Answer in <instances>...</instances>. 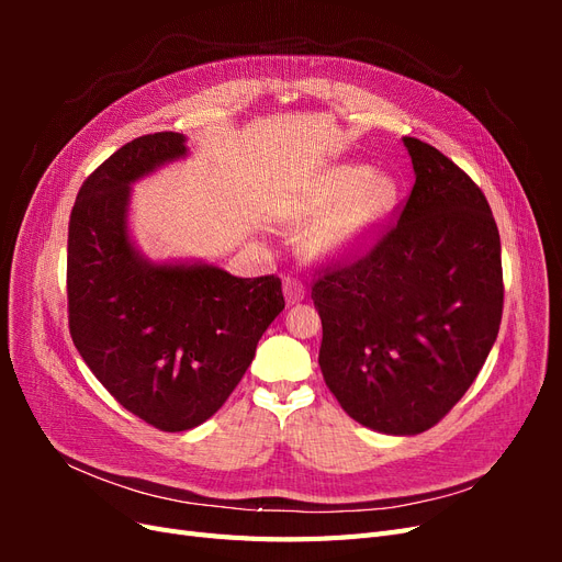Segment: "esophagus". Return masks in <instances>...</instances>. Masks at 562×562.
Returning a JSON list of instances; mask_svg holds the SVG:
<instances>
[{"label": "esophagus", "instance_id": "1", "mask_svg": "<svg viewBox=\"0 0 562 562\" xmlns=\"http://www.w3.org/2000/svg\"><path fill=\"white\" fill-rule=\"evenodd\" d=\"M283 295H285V302L288 304H295V302H302L304 295H307V291H304L302 281L297 279H285L283 281Z\"/></svg>", "mask_w": 562, "mask_h": 562}]
</instances>
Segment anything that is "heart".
<instances>
[{
  "label": "heart",
  "mask_w": 562,
  "mask_h": 562,
  "mask_svg": "<svg viewBox=\"0 0 562 562\" xmlns=\"http://www.w3.org/2000/svg\"><path fill=\"white\" fill-rule=\"evenodd\" d=\"M396 182L366 166H335L321 173L293 209L295 223H323L312 236L318 255L359 250L396 206Z\"/></svg>",
  "instance_id": "b5f03b06"
}]
</instances>
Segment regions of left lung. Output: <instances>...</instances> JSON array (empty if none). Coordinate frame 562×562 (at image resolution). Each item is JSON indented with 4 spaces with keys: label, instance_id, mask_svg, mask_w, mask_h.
I'll list each match as a JSON object with an SVG mask.
<instances>
[{
    "label": "left lung",
    "instance_id": "1",
    "mask_svg": "<svg viewBox=\"0 0 562 562\" xmlns=\"http://www.w3.org/2000/svg\"><path fill=\"white\" fill-rule=\"evenodd\" d=\"M403 145L415 187L398 223L312 288L323 380L351 419L389 436L431 429L467 394L504 304L499 232L479 184L436 147Z\"/></svg>",
    "mask_w": 562,
    "mask_h": 562
}]
</instances>
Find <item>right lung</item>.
Returning <instances> with one entry per match:
<instances>
[{"label":"right lung","instance_id":"obj_1","mask_svg":"<svg viewBox=\"0 0 562 562\" xmlns=\"http://www.w3.org/2000/svg\"><path fill=\"white\" fill-rule=\"evenodd\" d=\"M182 133L126 143L81 184L67 232V310L83 363L161 431L213 417L283 307L281 279L203 260L155 262L131 239V187L187 157Z\"/></svg>","mask_w":562,"mask_h":562}]
</instances>
